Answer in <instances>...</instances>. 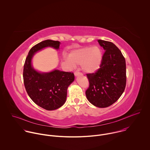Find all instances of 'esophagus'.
<instances>
[{
	"mask_svg": "<svg viewBox=\"0 0 150 150\" xmlns=\"http://www.w3.org/2000/svg\"><path fill=\"white\" fill-rule=\"evenodd\" d=\"M74 76H79V74H80L81 73H80V71H79L78 70H77V71H76L74 72Z\"/></svg>",
	"mask_w": 150,
	"mask_h": 150,
	"instance_id": "1",
	"label": "esophagus"
}]
</instances>
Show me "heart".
<instances>
[{"label": "heart", "mask_w": 150, "mask_h": 150, "mask_svg": "<svg viewBox=\"0 0 150 150\" xmlns=\"http://www.w3.org/2000/svg\"><path fill=\"white\" fill-rule=\"evenodd\" d=\"M67 61L71 64H82L83 70L86 73H94L102 63V51L98 47H84L72 51Z\"/></svg>", "instance_id": "obj_1"}]
</instances>
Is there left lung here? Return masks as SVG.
I'll use <instances>...</instances> for the list:
<instances>
[{"mask_svg":"<svg viewBox=\"0 0 150 150\" xmlns=\"http://www.w3.org/2000/svg\"><path fill=\"white\" fill-rule=\"evenodd\" d=\"M105 50L100 68L86 74L89 86L86 90L88 101L95 106L108 107L123 93L127 83L125 59L120 49L112 43L98 40Z\"/></svg>","mask_w":150,"mask_h":150,"instance_id":"left-lung-1","label":"left lung"}]
</instances>
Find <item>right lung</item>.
I'll return each instance as SVG.
<instances>
[{"label": "right lung", "mask_w": 150, "mask_h": 150, "mask_svg": "<svg viewBox=\"0 0 150 150\" xmlns=\"http://www.w3.org/2000/svg\"><path fill=\"white\" fill-rule=\"evenodd\" d=\"M60 43L46 40L36 44L30 50L23 66V83L28 95L37 105L47 110H56L64 105L67 88L74 81V75L72 72L58 70L39 73L33 68L32 59L44 48L51 47L58 50Z\"/></svg>", "instance_id": "1"}]
</instances>
